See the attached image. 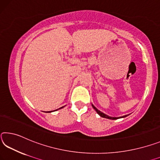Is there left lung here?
<instances>
[{
    "instance_id": "left-lung-1",
    "label": "left lung",
    "mask_w": 160,
    "mask_h": 160,
    "mask_svg": "<svg viewBox=\"0 0 160 160\" xmlns=\"http://www.w3.org/2000/svg\"><path fill=\"white\" fill-rule=\"evenodd\" d=\"M92 106H93V108L95 109V111L97 112V113L99 115V116H100L101 117H103V118H108V119H111V120H116V119H118V118H120H120H116V117H110V116H107V115H106V114H104L103 112H101L100 111H98V110L96 108L95 106H93V105H92ZM126 116H128V115H126V116H122L121 118H125V117H126Z\"/></svg>"
}]
</instances>
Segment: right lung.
<instances>
[{"instance_id":"obj_1","label":"right lung","mask_w":160,"mask_h":160,"mask_svg":"<svg viewBox=\"0 0 160 160\" xmlns=\"http://www.w3.org/2000/svg\"><path fill=\"white\" fill-rule=\"evenodd\" d=\"M63 107H64V106H62V107H61V108H59V109H61V108H63ZM57 110H58V109H57ZM57 110H56V111H57ZM49 112H52V111H49Z\"/></svg>"}]
</instances>
